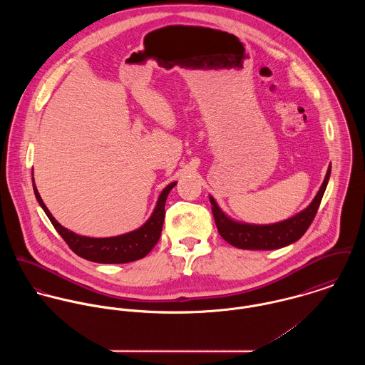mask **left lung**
I'll use <instances>...</instances> for the list:
<instances>
[{"label":"left lung","mask_w":365,"mask_h":365,"mask_svg":"<svg viewBox=\"0 0 365 365\" xmlns=\"http://www.w3.org/2000/svg\"><path fill=\"white\" fill-rule=\"evenodd\" d=\"M330 171L331 167L329 165L316 197L307 208L285 220L269 225H256L235 220L220 209L212 195H209L212 213L219 235L229 245L245 250H275L299 240L312 223L313 217L326 191Z\"/></svg>","instance_id":"left-lung-1"}]
</instances>
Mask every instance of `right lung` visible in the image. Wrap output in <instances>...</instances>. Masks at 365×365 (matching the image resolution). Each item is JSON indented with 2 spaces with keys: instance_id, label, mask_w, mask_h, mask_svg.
<instances>
[{
  "instance_id": "add662e5",
  "label": "right lung",
  "mask_w": 365,
  "mask_h": 365,
  "mask_svg": "<svg viewBox=\"0 0 365 365\" xmlns=\"http://www.w3.org/2000/svg\"><path fill=\"white\" fill-rule=\"evenodd\" d=\"M34 175V174H32ZM32 184H34V192L35 197L41 205V208L45 210L48 217L51 219L54 229L58 232V235L64 239V242L68 245V247L80 257L94 262H101V264H125L130 261L139 260L143 259L150 253V250L156 246L161 229H163V222H164V215H165V200L170 194V191L175 187L177 181L170 182L158 195L156 207L153 209L150 217L138 229L118 235V236H110V237H88V236H81L77 235L67 227L61 226L54 217H53L51 210L45 205L42 201L38 188L35 185V180L32 177Z\"/></svg>"
}]
</instances>
